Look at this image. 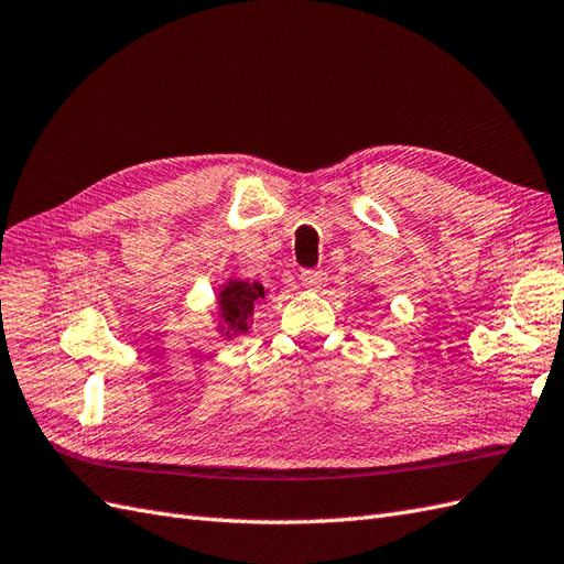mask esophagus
Instances as JSON below:
<instances>
[{"instance_id":"34e87169","label":"esophagus","mask_w":564,"mask_h":564,"mask_svg":"<svg viewBox=\"0 0 564 564\" xmlns=\"http://www.w3.org/2000/svg\"><path fill=\"white\" fill-rule=\"evenodd\" d=\"M301 282L305 289H313V292H319V289L327 284V278L319 270H303L301 272Z\"/></svg>"}]
</instances>
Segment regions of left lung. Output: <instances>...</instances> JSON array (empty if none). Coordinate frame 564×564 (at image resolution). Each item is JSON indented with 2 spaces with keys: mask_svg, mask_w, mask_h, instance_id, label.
<instances>
[{
  "mask_svg": "<svg viewBox=\"0 0 564 564\" xmlns=\"http://www.w3.org/2000/svg\"><path fill=\"white\" fill-rule=\"evenodd\" d=\"M371 289H373V286H371Z\"/></svg>",
  "mask_w": 564,
  "mask_h": 564,
  "instance_id": "left-lung-1",
  "label": "left lung"
}]
</instances>
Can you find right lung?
I'll return each instance as SVG.
<instances>
[{
    "mask_svg": "<svg viewBox=\"0 0 564 564\" xmlns=\"http://www.w3.org/2000/svg\"><path fill=\"white\" fill-rule=\"evenodd\" d=\"M270 289L261 282H251L242 278H230L218 286L214 301V324L220 338L232 340L251 332L253 324V305L268 296Z\"/></svg>",
    "mask_w": 564,
    "mask_h": 564,
    "instance_id": "add662e5",
    "label": "right lung"
}]
</instances>
